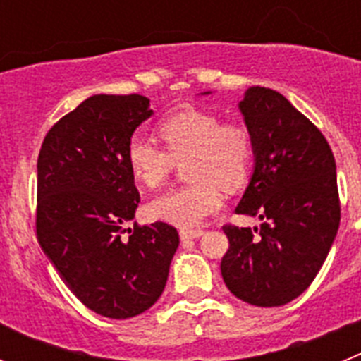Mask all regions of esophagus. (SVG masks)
Returning <instances> with one entry per match:
<instances>
[{
    "label": "esophagus",
    "instance_id": "1",
    "mask_svg": "<svg viewBox=\"0 0 361 361\" xmlns=\"http://www.w3.org/2000/svg\"><path fill=\"white\" fill-rule=\"evenodd\" d=\"M204 235V229H180V238L183 240H193Z\"/></svg>",
    "mask_w": 361,
    "mask_h": 361
}]
</instances>
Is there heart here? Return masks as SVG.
<instances>
[{"instance_id": "heart-1", "label": "heart", "mask_w": 361, "mask_h": 361, "mask_svg": "<svg viewBox=\"0 0 361 361\" xmlns=\"http://www.w3.org/2000/svg\"><path fill=\"white\" fill-rule=\"evenodd\" d=\"M164 149L145 139H132L126 148L130 171L142 186L155 190L166 183L175 162H183L188 186L166 191L149 202V215L178 228H195L220 208V188L244 186L253 157L247 126L220 123L215 111L195 106L177 108L155 128Z\"/></svg>"}]
</instances>
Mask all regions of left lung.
Wrapping results in <instances>:
<instances>
[{
    "instance_id": "left-lung-1",
    "label": "left lung",
    "mask_w": 361,
    "mask_h": 361,
    "mask_svg": "<svg viewBox=\"0 0 361 361\" xmlns=\"http://www.w3.org/2000/svg\"><path fill=\"white\" fill-rule=\"evenodd\" d=\"M238 108L255 166L235 212L264 222L257 235L224 226L229 250L220 271L242 302L276 307L311 286L336 237V162L320 130L279 92L251 86Z\"/></svg>"
}]
</instances>
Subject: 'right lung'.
Wrapping results in <instances>:
<instances>
[{"label": "right lung", "instance_id": "right-lung-1", "mask_svg": "<svg viewBox=\"0 0 361 361\" xmlns=\"http://www.w3.org/2000/svg\"><path fill=\"white\" fill-rule=\"evenodd\" d=\"M152 114L145 95H92L54 124L37 157L41 250L86 307L116 320L157 302L178 247L166 222L124 228L141 200L126 148Z\"/></svg>", "mask_w": 361, "mask_h": 361}]
</instances>
